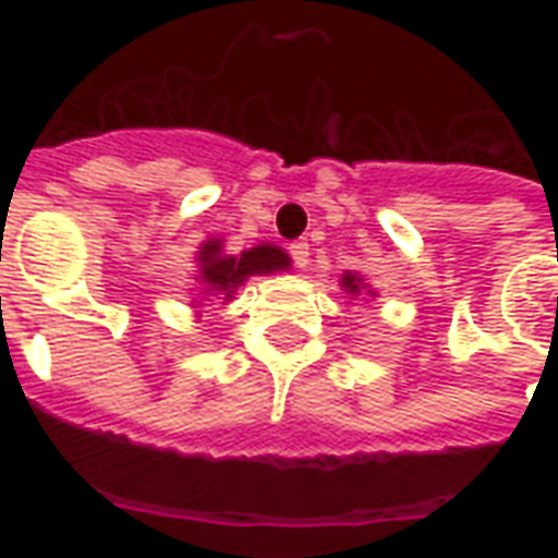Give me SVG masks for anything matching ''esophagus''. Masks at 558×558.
I'll return each mask as SVG.
<instances>
[{
	"label": "esophagus",
	"instance_id": "esophagus-1",
	"mask_svg": "<svg viewBox=\"0 0 558 558\" xmlns=\"http://www.w3.org/2000/svg\"><path fill=\"white\" fill-rule=\"evenodd\" d=\"M290 256L295 268H307L311 266V244L307 242H292L290 244Z\"/></svg>",
	"mask_w": 558,
	"mask_h": 558
}]
</instances>
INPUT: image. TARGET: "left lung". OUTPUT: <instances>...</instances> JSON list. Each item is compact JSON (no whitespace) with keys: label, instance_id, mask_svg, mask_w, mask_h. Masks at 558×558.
Returning a JSON list of instances; mask_svg holds the SVG:
<instances>
[{"label":"left lung","instance_id":"8db88e82","mask_svg":"<svg viewBox=\"0 0 558 558\" xmlns=\"http://www.w3.org/2000/svg\"><path fill=\"white\" fill-rule=\"evenodd\" d=\"M340 287H343L347 292H352V295H359V292H362V278L347 271V275H343V280H340Z\"/></svg>","mask_w":558,"mask_h":558}]
</instances>
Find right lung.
Returning <instances> with one entry per match:
<instances>
[{
    "label": "right lung",
    "mask_w": 558,
    "mask_h": 558,
    "mask_svg": "<svg viewBox=\"0 0 558 558\" xmlns=\"http://www.w3.org/2000/svg\"><path fill=\"white\" fill-rule=\"evenodd\" d=\"M196 263H199L203 287L215 295H223V302H227L251 275H271V271L290 268V256L275 244H256L244 254L230 256L220 251V239H211L199 247Z\"/></svg>",
    "instance_id": "obj_1"
}]
</instances>
